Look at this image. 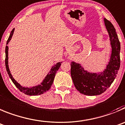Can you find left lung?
<instances>
[{
    "mask_svg": "<svg viewBox=\"0 0 125 125\" xmlns=\"http://www.w3.org/2000/svg\"><path fill=\"white\" fill-rule=\"evenodd\" d=\"M112 48L110 60L104 72L90 73L83 69L80 64L71 62V75L75 88L86 95H97L104 93L113 83L120 66V43L116 30L112 23L104 18Z\"/></svg>",
    "mask_w": 125,
    "mask_h": 125,
    "instance_id": "left-lung-1",
    "label": "left lung"
}]
</instances>
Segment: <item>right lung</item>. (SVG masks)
<instances>
[{"mask_svg":"<svg viewBox=\"0 0 125 125\" xmlns=\"http://www.w3.org/2000/svg\"><path fill=\"white\" fill-rule=\"evenodd\" d=\"M14 29L15 28H13L12 30V31H11V33H10V36H9L7 42V44L9 43V42H10V40L12 38L13 31H14ZM8 50H9V47H8L7 46H6V47H5V62L7 72L8 74H9V77H10V78L11 79V80H12V81L13 82V83H14L15 85L20 90V91H21V92L24 93L25 94L28 95H39L43 94V93H44L45 92L48 91V90L50 89V87H51V85L52 84V82H53L54 81L55 75H56V72L58 71V70L59 69V67H60L61 64L62 62H58V63L56 64L51 68L50 73H49L48 74L46 75L45 79L43 80V82L41 83L40 85L30 88L24 87L21 86V85H20V84L13 78L12 74H10V71H9V65H8Z\"/></svg>","mask_w":125,"mask_h":125,"instance_id":"add662e5","label":"right lung"}]
</instances>
